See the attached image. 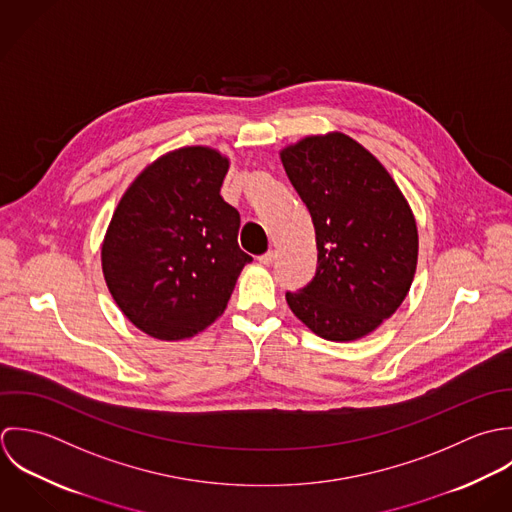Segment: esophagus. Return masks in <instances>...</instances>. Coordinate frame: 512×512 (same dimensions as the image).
I'll use <instances>...</instances> for the list:
<instances>
[{
    "instance_id": "esophagus-1",
    "label": "esophagus",
    "mask_w": 512,
    "mask_h": 512,
    "mask_svg": "<svg viewBox=\"0 0 512 512\" xmlns=\"http://www.w3.org/2000/svg\"><path fill=\"white\" fill-rule=\"evenodd\" d=\"M275 257H277L275 251H267V253H263V255L259 257V263H261V265H271V263L275 261Z\"/></svg>"
}]
</instances>
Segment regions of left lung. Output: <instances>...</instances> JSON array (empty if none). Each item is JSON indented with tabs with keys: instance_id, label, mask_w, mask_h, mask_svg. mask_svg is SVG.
Instances as JSON below:
<instances>
[{
	"instance_id": "8db88e82",
	"label": "left lung",
	"mask_w": 512,
	"mask_h": 512,
	"mask_svg": "<svg viewBox=\"0 0 512 512\" xmlns=\"http://www.w3.org/2000/svg\"><path fill=\"white\" fill-rule=\"evenodd\" d=\"M285 172L310 211L316 273L287 303L334 342L358 340L390 318L417 265V225L402 190L362 144L342 132L281 150Z\"/></svg>"
}]
</instances>
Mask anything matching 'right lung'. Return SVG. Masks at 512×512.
I'll list each match as a JSON object with an SVG mask.
<instances>
[{"mask_svg": "<svg viewBox=\"0 0 512 512\" xmlns=\"http://www.w3.org/2000/svg\"><path fill=\"white\" fill-rule=\"evenodd\" d=\"M229 160L207 146L164 154L130 184L104 235V281L142 332L184 340L223 314L241 269L239 211L221 196Z\"/></svg>", "mask_w": 512, "mask_h": 512, "instance_id": "right-lung-1", "label": "right lung"}]
</instances>
